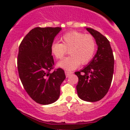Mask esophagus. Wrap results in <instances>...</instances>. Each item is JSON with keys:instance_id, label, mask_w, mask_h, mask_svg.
<instances>
[{"instance_id": "esophagus-1", "label": "esophagus", "mask_w": 130, "mask_h": 130, "mask_svg": "<svg viewBox=\"0 0 130 130\" xmlns=\"http://www.w3.org/2000/svg\"><path fill=\"white\" fill-rule=\"evenodd\" d=\"M65 75H66L67 77H69L70 75H72L73 73L72 72H69V71H65Z\"/></svg>"}]
</instances>
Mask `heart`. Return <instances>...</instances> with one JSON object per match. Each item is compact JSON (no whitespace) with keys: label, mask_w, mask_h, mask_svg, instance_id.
<instances>
[{"label":"heart","mask_w":130,"mask_h":130,"mask_svg":"<svg viewBox=\"0 0 130 130\" xmlns=\"http://www.w3.org/2000/svg\"><path fill=\"white\" fill-rule=\"evenodd\" d=\"M60 40L61 43L53 42L50 50L52 55L57 59L63 58L69 50L70 57L58 63V66L65 70H74L80 63H88L95 55L96 42L92 35L72 31L63 35Z\"/></svg>","instance_id":"b5f03b06"}]
</instances>
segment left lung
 Instances as JSON below:
<instances>
[{"mask_svg":"<svg viewBox=\"0 0 130 130\" xmlns=\"http://www.w3.org/2000/svg\"><path fill=\"white\" fill-rule=\"evenodd\" d=\"M86 29L95 39L98 51L86 67L75 72L78 78L76 88L80 99L95 102L103 99L109 89L115 60L109 41L105 36L92 28Z\"/></svg>","mask_w":130,"mask_h":130,"instance_id":"left-lung-1","label":"left lung"}]
</instances>
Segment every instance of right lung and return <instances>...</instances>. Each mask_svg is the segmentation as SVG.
<instances>
[{"label":"right lung","mask_w":130,"mask_h":130,"mask_svg":"<svg viewBox=\"0 0 130 130\" xmlns=\"http://www.w3.org/2000/svg\"><path fill=\"white\" fill-rule=\"evenodd\" d=\"M61 27H35L21 43L18 69L21 81L28 95L37 103L50 104L58 100L65 72L54 65L50 47Z\"/></svg>","instance_id":"1"}]
</instances>
